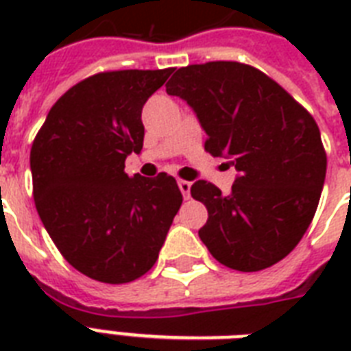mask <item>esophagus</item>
Instances as JSON below:
<instances>
[{
    "label": "esophagus",
    "instance_id": "obj_1",
    "mask_svg": "<svg viewBox=\"0 0 351 351\" xmlns=\"http://www.w3.org/2000/svg\"><path fill=\"white\" fill-rule=\"evenodd\" d=\"M178 187H180V191H182V195H184V198H189V195H191V182L178 180Z\"/></svg>",
    "mask_w": 351,
    "mask_h": 351
}]
</instances>
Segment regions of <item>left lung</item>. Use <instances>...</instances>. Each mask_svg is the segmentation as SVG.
<instances>
[{"mask_svg": "<svg viewBox=\"0 0 351 351\" xmlns=\"http://www.w3.org/2000/svg\"><path fill=\"white\" fill-rule=\"evenodd\" d=\"M197 114L206 151L239 171L230 195L197 180L191 197L208 208L198 237L237 271H261L291 253L319 206L326 153L304 107L258 69L209 62L178 69L165 85Z\"/></svg>", "mask_w": 351, "mask_h": 351, "instance_id": "left-lung-1", "label": "left lung"}]
</instances>
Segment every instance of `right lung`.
<instances>
[{
  "instance_id": "add662e5",
  "label": "right lung",
  "mask_w": 351,
  "mask_h": 351,
  "mask_svg": "<svg viewBox=\"0 0 351 351\" xmlns=\"http://www.w3.org/2000/svg\"><path fill=\"white\" fill-rule=\"evenodd\" d=\"M175 69L85 78L52 106L30 149L34 202L47 233L80 273L107 284L154 266L182 193L167 173H125L143 145L142 109Z\"/></svg>"
}]
</instances>
